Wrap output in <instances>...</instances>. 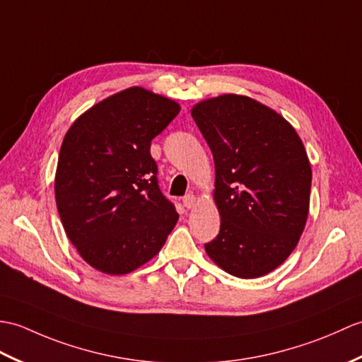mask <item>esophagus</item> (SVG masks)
Instances as JSON below:
<instances>
[{"mask_svg": "<svg viewBox=\"0 0 362 362\" xmlns=\"http://www.w3.org/2000/svg\"><path fill=\"white\" fill-rule=\"evenodd\" d=\"M195 203H197V198H195V195H192V194H187L186 197L182 198V204H184V207H187V209L195 207Z\"/></svg>", "mask_w": 362, "mask_h": 362, "instance_id": "1", "label": "esophagus"}]
</instances>
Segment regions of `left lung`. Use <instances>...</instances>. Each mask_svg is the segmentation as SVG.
<instances>
[{
    "label": "left lung",
    "instance_id": "obj_1",
    "mask_svg": "<svg viewBox=\"0 0 362 362\" xmlns=\"http://www.w3.org/2000/svg\"><path fill=\"white\" fill-rule=\"evenodd\" d=\"M192 117L215 163L220 232L204 245L229 274H268L293 252L310 206L311 167L294 128L246 95L199 102Z\"/></svg>",
    "mask_w": 362,
    "mask_h": 362
}]
</instances>
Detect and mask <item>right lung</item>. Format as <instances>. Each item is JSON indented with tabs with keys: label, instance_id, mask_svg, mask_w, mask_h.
<instances>
[{
	"label": "right lung",
	"instance_id": "1",
	"mask_svg": "<svg viewBox=\"0 0 362 362\" xmlns=\"http://www.w3.org/2000/svg\"><path fill=\"white\" fill-rule=\"evenodd\" d=\"M180 113L176 102L134 86L99 102L63 139L55 202L78 254L107 274H127L164 246L178 221L159 189L151 139Z\"/></svg>",
	"mask_w": 362,
	"mask_h": 362
}]
</instances>
